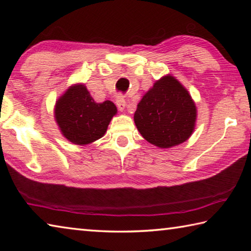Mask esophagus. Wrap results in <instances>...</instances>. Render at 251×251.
<instances>
[{
    "label": "esophagus",
    "instance_id": "obj_1",
    "mask_svg": "<svg viewBox=\"0 0 251 251\" xmlns=\"http://www.w3.org/2000/svg\"><path fill=\"white\" fill-rule=\"evenodd\" d=\"M116 105H117V107H118V109L121 110V112H123V110L125 109V107H126V100H125V99L123 96H117V99H116Z\"/></svg>",
    "mask_w": 251,
    "mask_h": 251
}]
</instances>
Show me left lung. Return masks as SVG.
Masks as SVG:
<instances>
[{
  "label": "left lung",
  "mask_w": 251,
  "mask_h": 251,
  "mask_svg": "<svg viewBox=\"0 0 251 251\" xmlns=\"http://www.w3.org/2000/svg\"><path fill=\"white\" fill-rule=\"evenodd\" d=\"M196 117L192 96L172 75L156 80L134 114L139 133L159 148H171L186 142L195 129Z\"/></svg>",
  "instance_id": "obj_1"
}]
</instances>
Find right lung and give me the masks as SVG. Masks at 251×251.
<instances>
[{"label":"right lung","mask_w":251,"mask_h":251,"mask_svg":"<svg viewBox=\"0 0 251 251\" xmlns=\"http://www.w3.org/2000/svg\"><path fill=\"white\" fill-rule=\"evenodd\" d=\"M116 113L113 101L96 103L83 84L71 86L57 100L54 109L63 136L76 145H87L103 137Z\"/></svg>","instance_id":"1"}]
</instances>
